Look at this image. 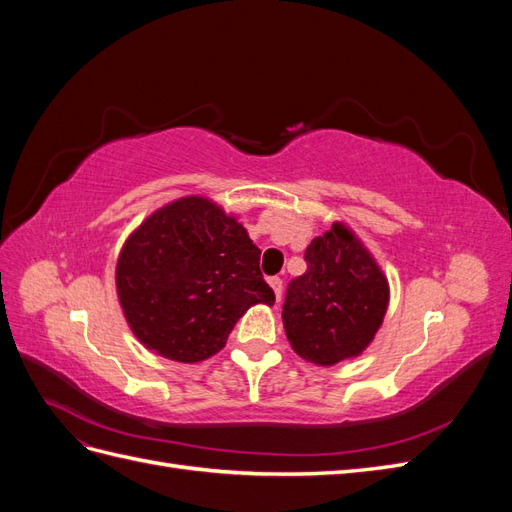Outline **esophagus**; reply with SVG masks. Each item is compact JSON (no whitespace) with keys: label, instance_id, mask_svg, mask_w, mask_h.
I'll return each mask as SVG.
<instances>
[{"label":"esophagus","instance_id":"obj_1","mask_svg":"<svg viewBox=\"0 0 512 512\" xmlns=\"http://www.w3.org/2000/svg\"><path fill=\"white\" fill-rule=\"evenodd\" d=\"M269 286L273 288V292H275V299L277 301H280L282 299V280H280V277H269Z\"/></svg>","mask_w":512,"mask_h":512}]
</instances>
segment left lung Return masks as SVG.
Masks as SVG:
<instances>
[{"label": "left lung", "mask_w": 512, "mask_h": 512, "mask_svg": "<svg viewBox=\"0 0 512 512\" xmlns=\"http://www.w3.org/2000/svg\"><path fill=\"white\" fill-rule=\"evenodd\" d=\"M305 262V273L288 284L282 307L292 350L322 367L359 356L389 305L384 273L342 224L307 245Z\"/></svg>", "instance_id": "8db88e82"}]
</instances>
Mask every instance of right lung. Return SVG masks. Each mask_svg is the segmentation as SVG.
<instances>
[{
	"instance_id": "add662e5",
	"label": "right lung",
	"mask_w": 512,
	"mask_h": 512,
	"mask_svg": "<svg viewBox=\"0 0 512 512\" xmlns=\"http://www.w3.org/2000/svg\"><path fill=\"white\" fill-rule=\"evenodd\" d=\"M117 294L134 335L179 363L209 359L247 309L275 303L247 230L200 196L175 200L132 232Z\"/></svg>"
}]
</instances>
